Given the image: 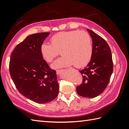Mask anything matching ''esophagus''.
I'll use <instances>...</instances> for the list:
<instances>
[{
	"label": "esophagus",
	"mask_w": 129,
	"mask_h": 129,
	"mask_svg": "<svg viewBox=\"0 0 129 129\" xmlns=\"http://www.w3.org/2000/svg\"><path fill=\"white\" fill-rule=\"evenodd\" d=\"M62 71H63V70L62 69H58V70H56V72L57 74H60Z\"/></svg>",
	"instance_id": "34e87169"
}]
</instances>
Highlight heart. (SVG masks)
Returning <instances> with one entry per match:
<instances>
[{
	"label": "heart",
	"mask_w": 129,
	"mask_h": 129,
	"mask_svg": "<svg viewBox=\"0 0 129 129\" xmlns=\"http://www.w3.org/2000/svg\"><path fill=\"white\" fill-rule=\"evenodd\" d=\"M50 44L43 43L40 47L42 57L50 63L60 51L62 56L52 64L58 68L74 64L76 68L87 66L92 55V45L89 35L83 31H64L54 35L50 39Z\"/></svg>",
	"instance_id": "heart-1"
}]
</instances>
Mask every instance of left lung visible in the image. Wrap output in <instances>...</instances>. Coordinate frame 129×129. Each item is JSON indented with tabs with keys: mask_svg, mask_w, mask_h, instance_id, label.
I'll use <instances>...</instances> for the list:
<instances>
[{
	"mask_svg": "<svg viewBox=\"0 0 129 129\" xmlns=\"http://www.w3.org/2000/svg\"><path fill=\"white\" fill-rule=\"evenodd\" d=\"M92 39V55L89 64L80 71L82 82L76 87L77 94L94 98L104 91L113 72L111 52L108 43L92 30L87 29Z\"/></svg>",
	"mask_w": 129,
	"mask_h": 129,
	"instance_id": "1",
	"label": "left lung"
}]
</instances>
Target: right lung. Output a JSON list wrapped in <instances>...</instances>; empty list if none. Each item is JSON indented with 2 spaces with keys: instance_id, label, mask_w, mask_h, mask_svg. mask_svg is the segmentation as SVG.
<instances>
[{
  "instance_id": "right-lung-1",
  "label": "right lung",
  "mask_w": 129,
  "mask_h": 129,
  "mask_svg": "<svg viewBox=\"0 0 129 129\" xmlns=\"http://www.w3.org/2000/svg\"><path fill=\"white\" fill-rule=\"evenodd\" d=\"M49 32L30 35L12 52L9 71L21 94L34 102L46 103L57 97L59 87L56 71L43 59L40 47Z\"/></svg>"
}]
</instances>
